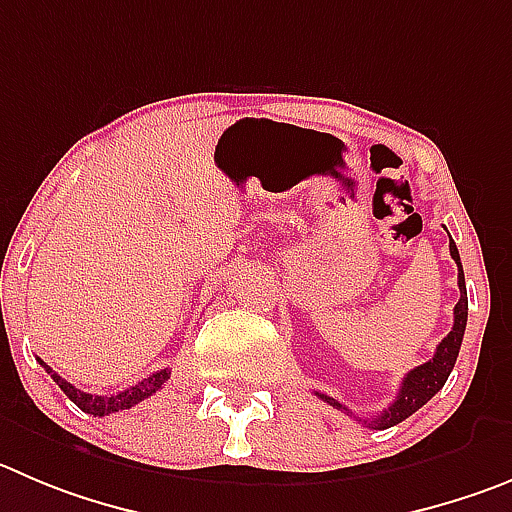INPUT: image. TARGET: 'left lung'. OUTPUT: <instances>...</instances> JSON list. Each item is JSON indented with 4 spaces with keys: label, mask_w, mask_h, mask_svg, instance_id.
<instances>
[{
    "label": "left lung",
    "mask_w": 512,
    "mask_h": 512,
    "mask_svg": "<svg viewBox=\"0 0 512 512\" xmlns=\"http://www.w3.org/2000/svg\"><path fill=\"white\" fill-rule=\"evenodd\" d=\"M450 255L452 260L457 262V285H460V303L455 305V326L452 331L447 333V338H442V343L437 346L434 356L429 358L427 364L417 366V369L409 371L404 376L399 386V394L396 399L391 401V407L384 409L379 417L374 419H361L356 417V422H364L369 424L371 429H389L394 424L404 422L407 417H412L417 409H422L434 394L444 386L450 371L455 369V361H457V353H460L462 346V336H465V326H467V288H465V272H462V262H460V252H457V245L450 240ZM318 394V391H315ZM323 401H328L331 407L341 409V412L351 414V409L343 407L341 401H336L333 396L326 394H318Z\"/></svg>",
    "instance_id": "obj_1"
}]
</instances>
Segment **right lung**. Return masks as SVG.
I'll list each match as a JSON object with an SVG mask.
<instances>
[{
  "label": "right lung",
  "mask_w": 512,
  "mask_h": 512,
  "mask_svg": "<svg viewBox=\"0 0 512 512\" xmlns=\"http://www.w3.org/2000/svg\"><path fill=\"white\" fill-rule=\"evenodd\" d=\"M40 364L45 366V371L52 376V381H55V384L60 386L62 391H65V396H68L73 404H78L83 412L93 414V417H108V414L121 412V409L136 407L138 401L148 399V396H154L159 389H164V384L169 381V376H171L169 369H161V371H156V374L146 376L143 381H138V384H133V386H128V389L118 391V394L95 396V394H85V391L75 389L70 381H65L60 374H55V371H52L50 366L45 364V361H40Z\"/></svg>",
  "instance_id": "obj_1"
}]
</instances>
